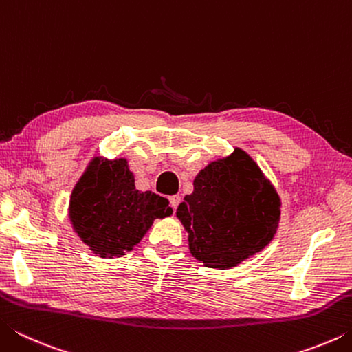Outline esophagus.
<instances>
[{"mask_svg":"<svg viewBox=\"0 0 352 352\" xmlns=\"http://www.w3.org/2000/svg\"><path fill=\"white\" fill-rule=\"evenodd\" d=\"M180 200H182L180 195H170V197H169V204H170V206H172V210H177V206L180 205Z\"/></svg>","mask_w":352,"mask_h":352,"instance_id":"obj_1","label":"esophagus"}]
</instances>
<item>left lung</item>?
Here are the masks:
<instances>
[{
  "instance_id": "1",
  "label": "left lung",
  "mask_w": 352,
  "mask_h": 352,
  "mask_svg": "<svg viewBox=\"0 0 352 352\" xmlns=\"http://www.w3.org/2000/svg\"><path fill=\"white\" fill-rule=\"evenodd\" d=\"M279 197L248 155L236 148L195 177L177 210L189 250L212 269H228L269 245L279 222Z\"/></svg>"
}]
</instances>
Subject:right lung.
<instances>
[{"instance_id": "right-lung-1", "label": "right lung", "mask_w": 352, "mask_h": 352, "mask_svg": "<svg viewBox=\"0 0 352 352\" xmlns=\"http://www.w3.org/2000/svg\"><path fill=\"white\" fill-rule=\"evenodd\" d=\"M172 214L169 200L135 189L126 160H94L71 195L69 219L94 253L122 256L138 243L157 217Z\"/></svg>"}]
</instances>
